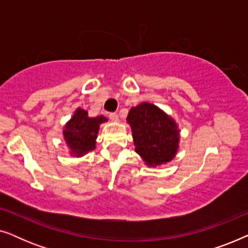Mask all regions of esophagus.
Instances as JSON below:
<instances>
[{"label":"esophagus","instance_id":"esophagus-1","mask_svg":"<svg viewBox=\"0 0 248 248\" xmlns=\"http://www.w3.org/2000/svg\"><path fill=\"white\" fill-rule=\"evenodd\" d=\"M109 118L113 122H117L118 121V115L116 113H110L109 114Z\"/></svg>","mask_w":248,"mask_h":248}]
</instances>
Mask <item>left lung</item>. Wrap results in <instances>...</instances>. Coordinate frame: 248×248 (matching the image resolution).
Instances as JSON below:
<instances>
[{
  "instance_id": "left-lung-1",
  "label": "left lung",
  "mask_w": 248,
  "mask_h": 248,
  "mask_svg": "<svg viewBox=\"0 0 248 248\" xmlns=\"http://www.w3.org/2000/svg\"><path fill=\"white\" fill-rule=\"evenodd\" d=\"M135 152L149 167L171 161L179 147L178 125L160 108L141 103L128 111Z\"/></svg>"
}]
</instances>
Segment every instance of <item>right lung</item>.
Listing matches in <instances>:
<instances>
[{
  "label": "right lung",
  "mask_w": 248,
  "mask_h": 248,
  "mask_svg": "<svg viewBox=\"0 0 248 248\" xmlns=\"http://www.w3.org/2000/svg\"><path fill=\"white\" fill-rule=\"evenodd\" d=\"M108 120L103 115L88 116V111L78 108L71 120L64 125L63 137L70 149V155L79 158L96 149V139L99 126Z\"/></svg>",
  "instance_id": "1"
}]
</instances>
